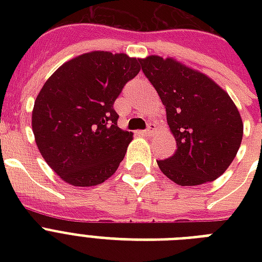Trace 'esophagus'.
<instances>
[{
	"label": "esophagus",
	"mask_w": 262,
	"mask_h": 262,
	"mask_svg": "<svg viewBox=\"0 0 262 262\" xmlns=\"http://www.w3.org/2000/svg\"><path fill=\"white\" fill-rule=\"evenodd\" d=\"M152 132H154V127H148V129H145V130H143V132H140V133H143L144 136H151L152 135Z\"/></svg>",
	"instance_id": "1"
}]
</instances>
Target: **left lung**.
Masks as SVG:
<instances>
[{
  "instance_id": "obj_1",
  "label": "left lung",
  "mask_w": 262,
  "mask_h": 262,
  "mask_svg": "<svg viewBox=\"0 0 262 262\" xmlns=\"http://www.w3.org/2000/svg\"><path fill=\"white\" fill-rule=\"evenodd\" d=\"M140 63L166 107L177 141L174 155L158 160L162 172L181 186L219 178L244 136L242 118L230 95L207 75L174 58L149 55Z\"/></svg>"
}]
</instances>
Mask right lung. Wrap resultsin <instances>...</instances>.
I'll use <instances>...</instances> for the list:
<instances>
[{"instance_id":"add662e5","label":"right lung","mask_w":262,"mask_h":262,"mask_svg":"<svg viewBox=\"0 0 262 262\" xmlns=\"http://www.w3.org/2000/svg\"><path fill=\"white\" fill-rule=\"evenodd\" d=\"M139 62L123 53H85L61 65L36 96L35 141L67 183L96 186L117 171L133 133L117 126L113 104L123 85L139 75Z\"/></svg>"}]
</instances>
